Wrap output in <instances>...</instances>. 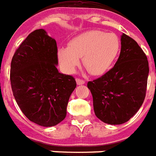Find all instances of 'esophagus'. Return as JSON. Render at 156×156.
<instances>
[{
	"mask_svg": "<svg viewBox=\"0 0 156 156\" xmlns=\"http://www.w3.org/2000/svg\"><path fill=\"white\" fill-rule=\"evenodd\" d=\"M76 84L77 85H84L85 84V80H81V79H76Z\"/></svg>",
	"mask_w": 156,
	"mask_h": 156,
	"instance_id": "esophagus-1",
	"label": "esophagus"
}]
</instances>
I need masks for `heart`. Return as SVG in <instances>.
Returning a JSON list of instances; mask_svg holds the SVG:
<instances>
[{"label": "heart", "mask_w": 156, "mask_h": 156, "mask_svg": "<svg viewBox=\"0 0 156 156\" xmlns=\"http://www.w3.org/2000/svg\"><path fill=\"white\" fill-rule=\"evenodd\" d=\"M120 48V40L114 34L102 31L86 32L74 37L68 48L58 50V58L66 73H73L82 58L83 66L93 76L107 72L115 60Z\"/></svg>", "instance_id": "obj_1"}]
</instances>
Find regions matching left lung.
Here are the masks:
<instances>
[{
  "instance_id": "obj_1",
  "label": "left lung",
  "mask_w": 156,
  "mask_h": 156,
  "mask_svg": "<svg viewBox=\"0 0 156 156\" xmlns=\"http://www.w3.org/2000/svg\"><path fill=\"white\" fill-rule=\"evenodd\" d=\"M149 63L135 40L121 36V51L115 66L100 78L89 81L95 114L103 122L117 125L128 122L145 98Z\"/></svg>"
}]
</instances>
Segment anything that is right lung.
I'll return each mask as SVG.
<instances>
[{"instance_id": "right-lung-1", "label": "right lung", "mask_w": 156, "mask_h": 156, "mask_svg": "<svg viewBox=\"0 0 156 156\" xmlns=\"http://www.w3.org/2000/svg\"><path fill=\"white\" fill-rule=\"evenodd\" d=\"M57 52L55 38L37 29L20 44L11 63L10 80L16 103L30 121L44 127L65 119L76 87L74 77L58 72Z\"/></svg>"}]
</instances>
